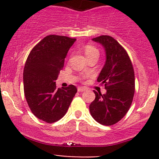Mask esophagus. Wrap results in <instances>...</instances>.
<instances>
[{"mask_svg":"<svg viewBox=\"0 0 159 159\" xmlns=\"http://www.w3.org/2000/svg\"><path fill=\"white\" fill-rule=\"evenodd\" d=\"M86 90V88L84 87H80L78 89V91H79V92H82V91H84Z\"/></svg>","mask_w":159,"mask_h":159,"instance_id":"obj_1","label":"esophagus"}]
</instances>
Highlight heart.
Returning <instances> with one entry per match:
<instances>
[{
	"label": "heart",
	"instance_id": "heart-1",
	"mask_svg": "<svg viewBox=\"0 0 159 159\" xmlns=\"http://www.w3.org/2000/svg\"><path fill=\"white\" fill-rule=\"evenodd\" d=\"M84 52L86 57H90L91 55H99L98 50L91 44H87L84 47Z\"/></svg>",
	"mask_w": 159,
	"mask_h": 159
}]
</instances>
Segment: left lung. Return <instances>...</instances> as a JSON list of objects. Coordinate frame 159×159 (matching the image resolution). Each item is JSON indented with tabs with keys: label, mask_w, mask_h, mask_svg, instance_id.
<instances>
[{
	"label": "left lung",
	"mask_w": 159,
	"mask_h": 159,
	"mask_svg": "<svg viewBox=\"0 0 159 159\" xmlns=\"http://www.w3.org/2000/svg\"><path fill=\"white\" fill-rule=\"evenodd\" d=\"M92 40L102 44L106 53V61L97 81L105 84L107 91L102 94L94 91L95 99L89 105L90 113L101 125H112L126 115L131 105L134 68L127 51L112 37L102 35Z\"/></svg>",
	"instance_id": "obj_1"
}]
</instances>
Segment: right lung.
Listing matches in <instances>:
<instances>
[{"mask_svg":"<svg viewBox=\"0 0 159 159\" xmlns=\"http://www.w3.org/2000/svg\"><path fill=\"white\" fill-rule=\"evenodd\" d=\"M75 38L48 35L30 51L24 68V91L30 111L40 120L53 123L63 118L77 88L57 89L55 81L63 68Z\"/></svg>","mask_w":159,"mask_h":159,"instance_id":"obj_1","label":"right lung"}]
</instances>
